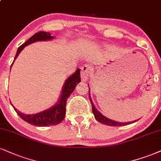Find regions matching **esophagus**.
Instances as JSON below:
<instances>
[{"label":"esophagus","instance_id":"1","mask_svg":"<svg viewBox=\"0 0 161 161\" xmlns=\"http://www.w3.org/2000/svg\"><path fill=\"white\" fill-rule=\"evenodd\" d=\"M91 70H92V67L89 66H84L82 67L81 69V79L82 82H86L88 79L89 74L91 73Z\"/></svg>","mask_w":161,"mask_h":161}]
</instances>
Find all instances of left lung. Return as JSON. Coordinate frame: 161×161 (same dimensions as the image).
<instances>
[{"instance_id": "left-lung-1", "label": "left lung", "mask_w": 161, "mask_h": 161, "mask_svg": "<svg viewBox=\"0 0 161 161\" xmlns=\"http://www.w3.org/2000/svg\"><path fill=\"white\" fill-rule=\"evenodd\" d=\"M88 88H89V87H88ZM88 94H89V99H90L91 103H92V112H93V114H94V117H95L97 121H98L99 122L103 124V125H109V126H113V127H119V126H125V125H130V124H132V123L135 122V121H137V120H136V121H129V122L122 123V122H118V121H113V120L108 119V118H106V116L103 115L102 114L100 113V112L96 109V107L94 106V104L93 103L92 100L91 99L90 92H89Z\"/></svg>"}]
</instances>
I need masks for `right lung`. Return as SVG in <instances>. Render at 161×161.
Instances as JSON below:
<instances>
[{
  "instance_id": "obj_1",
  "label": "right lung",
  "mask_w": 161,
  "mask_h": 161,
  "mask_svg": "<svg viewBox=\"0 0 161 161\" xmlns=\"http://www.w3.org/2000/svg\"><path fill=\"white\" fill-rule=\"evenodd\" d=\"M55 37L51 36V34L49 32L40 31L36 33L30 39H28L25 43L19 47L17 50L16 55L15 56L14 61L18 57L19 54L22 52L26 46L31 44L36 41H46V40H51ZM81 82L80 78V69H77L76 71L72 75L66 79L64 85L62 89L61 95L60 96L59 100L55 106H52L49 109L44 110V111L34 114V115H26L22 113L14 108L15 111L20 116L24 121L32 125L37 126V127H47V126L58 125L64 119L66 114V103L69 96L72 94L73 91L79 82Z\"/></svg>"
}]
</instances>
